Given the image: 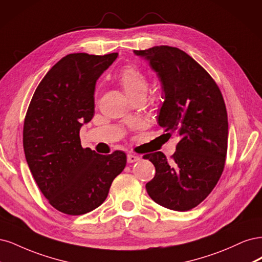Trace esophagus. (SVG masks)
I'll use <instances>...</instances> for the list:
<instances>
[{"instance_id":"1","label":"esophagus","mask_w":262,"mask_h":262,"mask_svg":"<svg viewBox=\"0 0 262 262\" xmlns=\"http://www.w3.org/2000/svg\"><path fill=\"white\" fill-rule=\"evenodd\" d=\"M140 158L138 156H135V155H127V162L128 163H134V162H137L139 161Z\"/></svg>"}]
</instances>
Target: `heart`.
I'll list each match as a JSON object with an SVG mask.
<instances>
[{
  "label": "heart",
  "instance_id": "1",
  "mask_svg": "<svg viewBox=\"0 0 262 262\" xmlns=\"http://www.w3.org/2000/svg\"><path fill=\"white\" fill-rule=\"evenodd\" d=\"M117 79L129 99L137 96H146L148 91V80L146 75L137 66H125L117 76Z\"/></svg>",
  "mask_w": 262,
  "mask_h": 262
}]
</instances>
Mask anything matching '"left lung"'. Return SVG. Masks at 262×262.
I'll use <instances>...</instances> for the list:
<instances>
[{
	"label": "left lung",
	"mask_w": 262,
	"mask_h": 262,
	"mask_svg": "<svg viewBox=\"0 0 262 262\" xmlns=\"http://www.w3.org/2000/svg\"><path fill=\"white\" fill-rule=\"evenodd\" d=\"M134 54L148 62L161 82L164 100L158 124L181 138L171 161L161 151L145 156L156 167L147 192L164 208L190 210L212 191L224 168L229 122L222 94L211 76L180 49L160 46Z\"/></svg>",
	"instance_id": "1"
}]
</instances>
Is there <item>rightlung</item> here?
Returning <instances> with one entry per match:
<instances>
[{
  "label": "right lung",
  "mask_w": 262,
  "mask_h": 262,
  "mask_svg": "<svg viewBox=\"0 0 262 262\" xmlns=\"http://www.w3.org/2000/svg\"><path fill=\"white\" fill-rule=\"evenodd\" d=\"M117 53H73L43 77L25 117L23 142L31 174L56 210L70 215L95 210L107 197L126 155L81 147L79 130L95 115L96 82Z\"/></svg>",
  "instance_id": "obj_1"
}]
</instances>
